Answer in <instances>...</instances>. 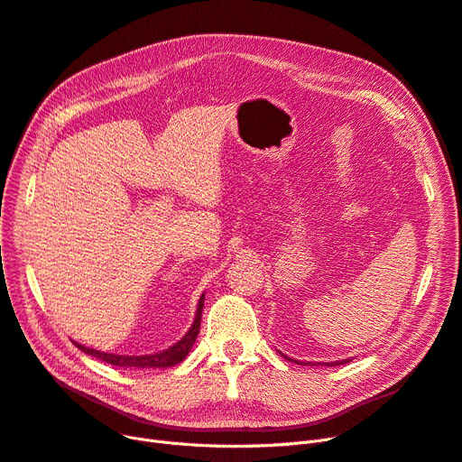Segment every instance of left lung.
<instances>
[{"label": "left lung", "instance_id": "8db88e82", "mask_svg": "<svg viewBox=\"0 0 462 462\" xmlns=\"http://www.w3.org/2000/svg\"><path fill=\"white\" fill-rule=\"evenodd\" d=\"M283 357H287V356H283ZM287 360L299 364L297 360H291V357H287ZM346 362H348V360H340V362H331V364H323V365H329V367H331V365H343V364H346ZM299 365H306V364H299ZM310 365H312V364H310Z\"/></svg>", "mask_w": 462, "mask_h": 462}]
</instances>
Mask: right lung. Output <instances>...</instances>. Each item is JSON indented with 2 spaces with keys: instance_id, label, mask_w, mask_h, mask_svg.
I'll return each instance as SVG.
<instances>
[{
  "instance_id": "1",
  "label": "right lung",
  "mask_w": 462,
  "mask_h": 462,
  "mask_svg": "<svg viewBox=\"0 0 462 462\" xmlns=\"http://www.w3.org/2000/svg\"><path fill=\"white\" fill-rule=\"evenodd\" d=\"M203 295L199 299V304H198V312H196V319L192 323L190 331H188L177 345H173L171 348L160 352V354H152V356H117V354H106V352H98V350H93V348H85L78 343H74L81 352L89 354V356H95L98 357V360L106 362V364H112V365H117V367H171V365H177L180 364L184 357L188 356V352H190V348L194 346V340L199 333V323H201V310H203Z\"/></svg>"
}]
</instances>
